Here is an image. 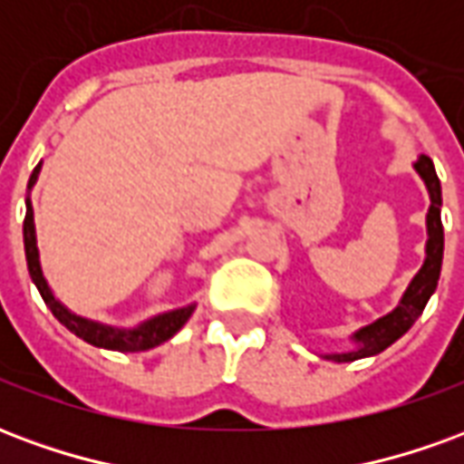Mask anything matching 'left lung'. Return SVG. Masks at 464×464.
<instances>
[{
	"label": "left lung",
	"instance_id": "8db88e82",
	"mask_svg": "<svg viewBox=\"0 0 464 464\" xmlns=\"http://www.w3.org/2000/svg\"><path fill=\"white\" fill-rule=\"evenodd\" d=\"M412 169L418 173L430 196V208L425 216V228H428V241H425V261L420 266V271L412 276L408 283L405 293L400 295L398 305L385 315H380L378 321L362 325L350 335L353 348L345 353H325L323 358L333 360V362H353V360L370 358L378 355L392 343L402 338L405 333L412 328V323L418 321L425 305H428L430 295L435 293L440 281V268H442V248H445V233H442V218H440V208H442V188H440V179L435 173V163L430 156L420 153L418 161L412 163Z\"/></svg>",
	"mask_w": 464,
	"mask_h": 464
}]
</instances>
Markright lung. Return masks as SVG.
<instances>
[{"label":"right lung","mask_w":464,"mask_h":464,"mask_svg":"<svg viewBox=\"0 0 464 464\" xmlns=\"http://www.w3.org/2000/svg\"><path fill=\"white\" fill-rule=\"evenodd\" d=\"M42 171V163L36 166L29 183H26V191L32 193L36 179ZM26 193V218H24V253H26V268L32 276V283L36 285V291L42 293V298L49 305V311L54 313V318L64 328L74 333L76 338H82L89 345L104 350H119V353H141V350H151L161 343L171 341L176 333L181 331L183 325L188 323V318L196 311V303H188L183 308H173V311L159 313L146 318L133 328H119V325H106V323L92 321L84 318L79 313L69 311L64 303L59 301L52 291V285L46 281L44 271H42V258H39V246H36V226H34V206H32V196Z\"/></svg>","instance_id":"1"}]
</instances>
